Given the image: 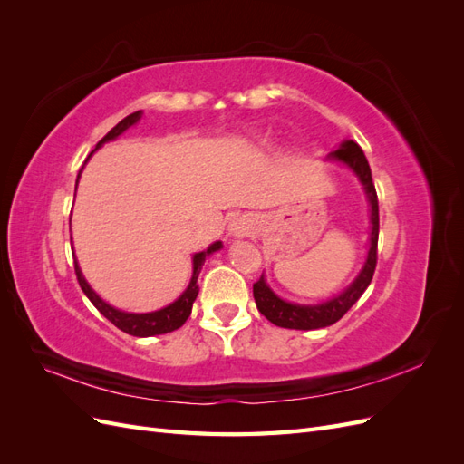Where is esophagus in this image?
Returning <instances> with one entry per match:
<instances>
[{
    "mask_svg": "<svg viewBox=\"0 0 464 464\" xmlns=\"http://www.w3.org/2000/svg\"><path fill=\"white\" fill-rule=\"evenodd\" d=\"M230 232L234 234V236H249L251 234V227H249V222L247 220H244V218H236L232 224H230Z\"/></svg>",
    "mask_w": 464,
    "mask_h": 464,
    "instance_id": "1",
    "label": "esophagus"
}]
</instances>
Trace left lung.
I'll return each instance as SVG.
<instances>
[{
    "mask_svg": "<svg viewBox=\"0 0 464 464\" xmlns=\"http://www.w3.org/2000/svg\"><path fill=\"white\" fill-rule=\"evenodd\" d=\"M327 159H333L336 162L344 164L356 174L360 184L366 191V198L370 203V247L366 261L360 269L358 276L350 283L341 294L329 298L327 302L321 304H294L286 302L273 292V288L266 285L265 275L254 285V298L257 304V310L275 323L276 327L285 329H300V331H312V329H323L329 327L333 323L339 321L350 307H353L366 288L370 286L373 273H375V263H377V236H379V205H377V193L372 179V170L368 159L363 157V150L354 143L346 139L334 150L327 154Z\"/></svg>",
    "mask_w": 464,
    "mask_h": 464,
    "instance_id": "left-lung-1",
    "label": "left lung"
}]
</instances>
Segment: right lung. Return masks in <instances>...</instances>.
I'll return each instance as SVG.
<instances>
[{"mask_svg": "<svg viewBox=\"0 0 464 464\" xmlns=\"http://www.w3.org/2000/svg\"><path fill=\"white\" fill-rule=\"evenodd\" d=\"M143 116V110L139 111H133V114H130L128 118H123L116 128H111L101 141L96 143V149H101L104 143L108 141H114V139H118L125 130H130L131 125H135L139 120H141ZM92 150V152H94ZM92 152L89 154V159L92 157ZM87 159V160H89ZM85 160V164H87ZM81 172L82 168L79 170V176H77V184H79V178H81ZM69 224H72V220H69ZM222 247V242H215L210 244L205 251H199V254L193 256V275H191V280L188 288L184 290V294L172 302L170 305L162 307V310H157V312H149V314H131V312H121L118 310V307L110 305L108 302H104L98 294L91 288V285L85 280V276H82L81 273V266L75 259V275H77V280H79V286L82 288V292L87 294V298L92 302V305L96 307L98 312H101L108 321L114 323V325L128 333V334H133V336H154V334H166V333H172L176 329H179L184 323L188 321V317L191 315V307H193V302L195 298H198L199 294V285H198V278H199V273H201V266L205 263V257H208L210 254H215V251H218Z\"/></svg>", "mask_w": 464, "mask_h": 464, "instance_id": "obj_1", "label": "right lung"}]
</instances>
